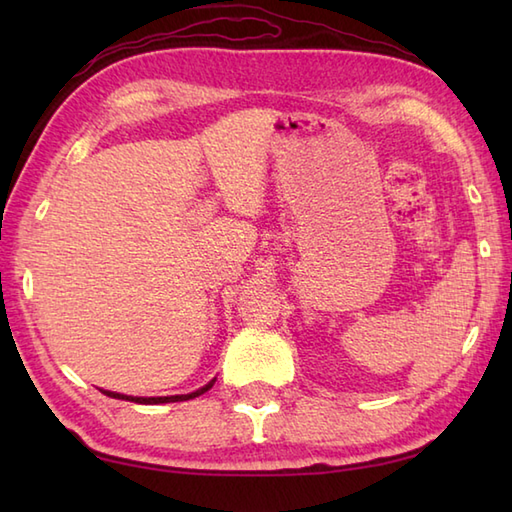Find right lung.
Listing matches in <instances>:
<instances>
[{
    "mask_svg": "<svg viewBox=\"0 0 512 512\" xmlns=\"http://www.w3.org/2000/svg\"><path fill=\"white\" fill-rule=\"evenodd\" d=\"M213 383H215V378L211 380L209 385H204V387H200V389H195V391H191V394H180V396H158V398H140V396H125V394H116V391H105V389H101L105 396H110V398H118V400H132V402H138V405H160V402H180V400H191V398H195V396H202L204 391H209L211 387H213Z\"/></svg>",
    "mask_w": 512,
    "mask_h": 512,
    "instance_id": "add662e5",
    "label": "right lung"
}]
</instances>
